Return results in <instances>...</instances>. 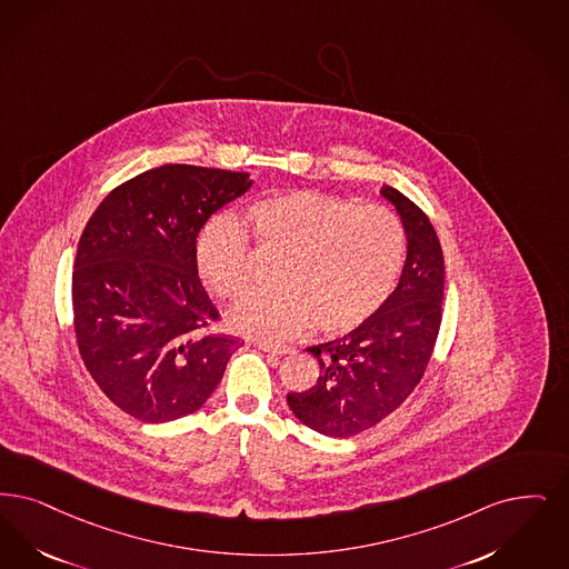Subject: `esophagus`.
<instances>
[{
	"mask_svg": "<svg viewBox=\"0 0 569 569\" xmlns=\"http://www.w3.org/2000/svg\"><path fill=\"white\" fill-rule=\"evenodd\" d=\"M262 351L267 353H273V356H286V353H292V347H281V345H273V342H256Z\"/></svg>",
	"mask_w": 569,
	"mask_h": 569,
	"instance_id": "esophagus-1",
	"label": "esophagus"
}]
</instances>
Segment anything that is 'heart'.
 <instances>
[{
    "label": "heart",
    "mask_w": 569,
    "mask_h": 569,
    "mask_svg": "<svg viewBox=\"0 0 569 569\" xmlns=\"http://www.w3.org/2000/svg\"><path fill=\"white\" fill-rule=\"evenodd\" d=\"M251 243L277 251L274 290L237 302L228 323L262 341H286L305 328L341 337L362 328L396 292L407 264L409 234L400 216L318 190H292L250 204ZM194 264L204 288L237 298L250 286V250L243 228L216 216L199 230Z\"/></svg>",
    "instance_id": "heart-1"
}]
</instances>
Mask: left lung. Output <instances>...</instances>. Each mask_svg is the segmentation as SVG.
<instances>
[{
  "label": "left lung",
  "mask_w": 569,
  "mask_h": 569,
  "mask_svg": "<svg viewBox=\"0 0 569 569\" xmlns=\"http://www.w3.org/2000/svg\"><path fill=\"white\" fill-rule=\"evenodd\" d=\"M381 194L396 204L409 234L400 283L362 328L309 347L318 381L288 393L296 417L330 438L365 432L409 398L430 365L442 321L445 260L432 222L400 190L383 186Z\"/></svg>",
  "instance_id": "obj_1"
}]
</instances>
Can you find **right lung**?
Returning <instances> with one entry per match:
<instances>
[{
	"label": "right lung",
	"instance_id": "right-lung-1",
	"mask_svg": "<svg viewBox=\"0 0 569 569\" xmlns=\"http://www.w3.org/2000/svg\"><path fill=\"white\" fill-rule=\"evenodd\" d=\"M248 173L160 164L116 186L80 237L71 305L82 362L127 415L164 423L201 409L243 345L201 286L194 241Z\"/></svg>",
	"mask_w": 569,
	"mask_h": 569
}]
</instances>
